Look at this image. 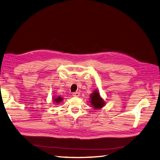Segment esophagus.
<instances>
[{
  "instance_id": "esophagus-1",
  "label": "esophagus",
  "mask_w": 160,
  "mask_h": 160,
  "mask_svg": "<svg viewBox=\"0 0 160 160\" xmlns=\"http://www.w3.org/2000/svg\"><path fill=\"white\" fill-rule=\"evenodd\" d=\"M80 92H73V97H79L80 96Z\"/></svg>"
}]
</instances>
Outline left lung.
Returning a JSON list of instances; mask_svg holds the SVG:
<instances>
[{"instance_id": "8db88e82", "label": "left lung", "mask_w": 160, "mask_h": 160, "mask_svg": "<svg viewBox=\"0 0 160 160\" xmlns=\"http://www.w3.org/2000/svg\"><path fill=\"white\" fill-rule=\"evenodd\" d=\"M90 97H91L90 102H91V105H92V107L95 109L102 108L105 104L104 100L101 97L100 94L98 91H94L90 95Z\"/></svg>"}]
</instances>
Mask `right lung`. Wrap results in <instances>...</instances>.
Instances as JSON below:
<instances>
[{
  "mask_svg": "<svg viewBox=\"0 0 160 160\" xmlns=\"http://www.w3.org/2000/svg\"><path fill=\"white\" fill-rule=\"evenodd\" d=\"M63 101V98L61 97H58L53 99V102H55V103H61V101Z\"/></svg>",
  "mask_w": 160,
  "mask_h": 160,
  "instance_id": "obj_1",
  "label": "right lung"
}]
</instances>
